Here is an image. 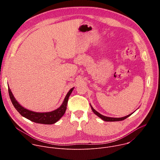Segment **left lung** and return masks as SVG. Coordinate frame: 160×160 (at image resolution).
I'll use <instances>...</instances> for the list:
<instances>
[{"instance_id":"left-lung-1","label":"left lung","mask_w":160,"mask_h":160,"mask_svg":"<svg viewBox=\"0 0 160 160\" xmlns=\"http://www.w3.org/2000/svg\"><path fill=\"white\" fill-rule=\"evenodd\" d=\"M90 107H91V109H92V111L94 112V114H96V115L99 117L100 118H101L102 120H103L105 122H118V121H122V120H124L125 119H126L127 118H128V117H130L131 115H132L133 112L130 114V115H127V116H125L124 117H122V118H112V117H105V116H103L101 114H100L99 112H98V111H96L93 108L92 106L90 105Z\"/></svg>"}]
</instances>
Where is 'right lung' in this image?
<instances>
[{
	"label": "right lung",
	"instance_id": "1",
	"mask_svg": "<svg viewBox=\"0 0 160 160\" xmlns=\"http://www.w3.org/2000/svg\"><path fill=\"white\" fill-rule=\"evenodd\" d=\"M73 88L74 87L72 88L69 92H68L64 99V101L62 102V104L59 108L52 111L45 112H38L25 109V108L21 106L19 102L16 100L9 87H8V92L13 106L21 116L35 123L51 125L57 122L64 115L66 109L68 98H69L71 93L72 92Z\"/></svg>",
	"mask_w": 160,
	"mask_h": 160
}]
</instances>
